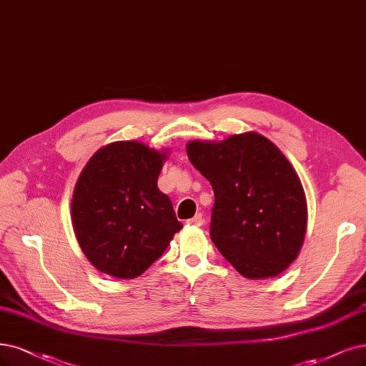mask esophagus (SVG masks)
<instances>
[{
  "label": "esophagus",
  "mask_w": 366,
  "mask_h": 366,
  "mask_svg": "<svg viewBox=\"0 0 366 366\" xmlns=\"http://www.w3.org/2000/svg\"><path fill=\"white\" fill-rule=\"evenodd\" d=\"M202 223H204V217H202V214H196L193 219L187 220V224H190V226H200Z\"/></svg>",
  "instance_id": "1"
}]
</instances>
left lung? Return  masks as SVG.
Segmentation results:
<instances>
[{"label": "left lung", "instance_id": "8db88e82", "mask_svg": "<svg viewBox=\"0 0 366 366\" xmlns=\"http://www.w3.org/2000/svg\"><path fill=\"white\" fill-rule=\"evenodd\" d=\"M192 164L211 182V239L247 279L276 277L295 261L307 226L299 174L258 132L187 143Z\"/></svg>", "mask_w": 366, "mask_h": 366}]
</instances>
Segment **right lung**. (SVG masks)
I'll use <instances>...</instances> for the list:
<instances>
[{"mask_svg": "<svg viewBox=\"0 0 366 366\" xmlns=\"http://www.w3.org/2000/svg\"><path fill=\"white\" fill-rule=\"evenodd\" d=\"M167 151L129 140L101 147L74 188L71 212L90 264L116 279L143 274L182 229L157 185Z\"/></svg>", "mask_w": 366, "mask_h": 366, "instance_id": "right-lung-1", "label": "right lung"}]
</instances>
